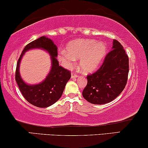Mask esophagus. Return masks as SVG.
<instances>
[{
    "label": "esophagus",
    "instance_id": "1",
    "mask_svg": "<svg viewBox=\"0 0 148 148\" xmlns=\"http://www.w3.org/2000/svg\"><path fill=\"white\" fill-rule=\"evenodd\" d=\"M78 77V75L77 73H71V78L72 79H73V78H76Z\"/></svg>",
    "mask_w": 148,
    "mask_h": 148
}]
</instances>
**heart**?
Instances as JSON below:
<instances>
[{"label": "heart", "instance_id": "b5f03b06", "mask_svg": "<svg viewBox=\"0 0 148 148\" xmlns=\"http://www.w3.org/2000/svg\"><path fill=\"white\" fill-rule=\"evenodd\" d=\"M66 50H61L58 60L66 69H71L79 60V66L84 73L94 71L104 58L106 46L103 42L93 40L79 39L72 41L66 46Z\"/></svg>", "mask_w": 148, "mask_h": 148}]
</instances>
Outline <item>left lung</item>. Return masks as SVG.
I'll return each instance as SVG.
<instances>
[{
    "mask_svg": "<svg viewBox=\"0 0 148 148\" xmlns=\"http://www.w3.org/2000/svg\"><path fill=\"white\" fill-rule=\"evenodd\" d=\"M128 56L119 42L113 40L112 50L106 56L100 68L87 75L86 86L82 95L93 104H104L121 94L127 84Z\"/></svg>",
    "mask_w": 148,
    "mask_h": 148,
    "instance_id": "8db88e82",
    "label": "left lung"
}]
</instances>
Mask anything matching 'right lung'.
I'll list each match as a JSON object with an SVG mask.
<instances>
[{
	"label": "right lung",
	"mask_w": 148,
	"mask_h": 148,
	"mask_svg": "<svg viewBox=\"0 0 148 148\" xmlns=\"http://www.w3.org/2000/svg\"><path fill=\"white\" fill-rule=\"evenodd\" d=\"M36 48H42L49 52L52 66L51 71L42 83L36 85H29L21 79L19 75V62L27 50ZM57 56L58 48L56 45L51 40L45 36L32 41L24 48L16 65L15 78L22 95L31 104L39 108H47L53 104L61 97L71 74V71L59 66Z\"/></svg>",
	"instance_id": "right-lung-1"
}]
</instances>
